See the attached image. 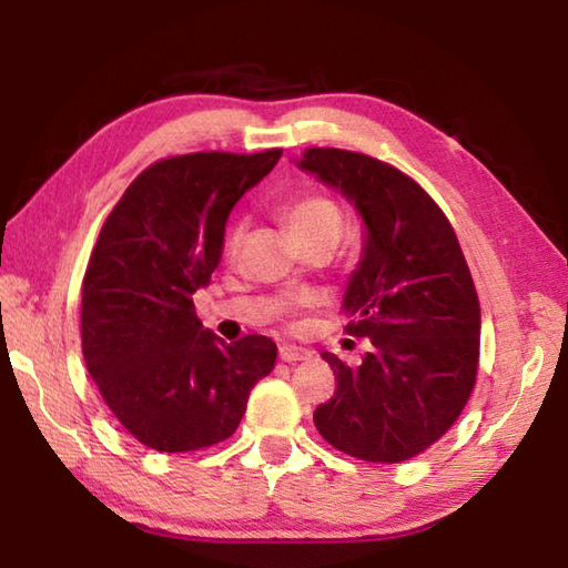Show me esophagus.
<instances>
[{
  "mask_svg": "<svg viewBox=\"0 0 568 568\" xmlns=\"http://www.w3.org/2000/svg\"><path fill=\"white\" fill-rule=\"evenodd\" d=\"M312 354L303 346H295V344H283L281 346V358L287 361V364H297V361H307Z\"/></svg>",
  "mask_w": 568,
  "mask_h": 568,
  "instance_id": "esophagus-1",
  "label": "esophagus"
}]
</instances>
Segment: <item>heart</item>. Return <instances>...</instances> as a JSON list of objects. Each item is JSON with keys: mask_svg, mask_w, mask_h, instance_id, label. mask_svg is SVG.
<instances>
[{"mask_svg": "<svg viewBox=\"0 0 568 568\" xmlns=\"http://www.w3.org/2000/svg\"><path fill=\"white\" fill-rule=\"evenodd\" d=\"M285 224L297 241L336 236L342 234V212L336 204L322 195H303L285 207ZM239 244V232L232 236V246Z\"/></svg>", "mask_w": 568, "mask_h": 568, "instance_id": "b5f03b06", "label": "heart"}]
</instances>
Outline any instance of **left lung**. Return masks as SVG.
Segmentation results:
<instances>
[{
	"label": "left lung",
	"mask_w": 568,
	"mask_h": 568,
	"mask_svg": "<svg viewBox=\"0 0 568 568\" xmlns=\"http://www.w3.org/2000/svg\"><path fill=\"white\" fill-rule=\"evenodd\" d=\"M293 163L364 222L344 312L371 352L358 366L322 354L336 393L315 427L348 456L405 462L454 425L476 383L480 310L462 246L427 192L388 163L342 149H307Z\"/></svg>",
	"instance_id": "8db88e82"
}]
</instances>
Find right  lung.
Wrapping results in <instances>:
<instances>
[{"label":"right lung","mask_w":568,"mask_h":568,"mask_svg":"<svg viewBox=\"0 0 568 568\" xmlns=\"http://www.w3.org/2000/svg\"><path fill=\"white\" fill-rule=\"evenodd\" d=\"M283 151L190 153L146 168L116 202L82 281V354L122 427L155 452L224 442L277 346L226 344L197 320L195 295L220 263L234 204Z\"/></svg>","instance_id":"right-lung-1"}]
</instances>
